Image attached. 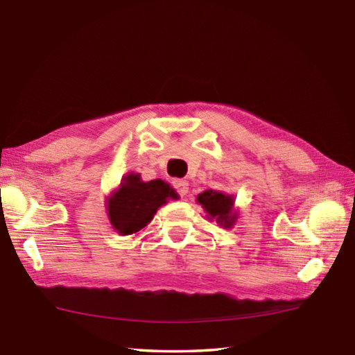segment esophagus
Returning a JSON list of instances; mask_svg holds the SVG:
<instances>
[{"mask_svg":"<svg viewBox=\"0 0 355 355\" xmlns=\"http://www.w3.org/2000/svg\"><path fill=\"white\" fill-rule=\"evenodd\" d=\"M173 187H175L180 196H186V193L189 192V183H187L186 180H175V182H173Z\"/></svg>","mask_w":355,"mask_h":355,"instance_id":"1","label":"esophagus"}]
</instances>
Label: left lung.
<instances>
[{
  "mask_svg": "<svg viewBox=\"0 0 355 355\" xmlns=\"http://www.w3.org/2000/svg\"><path fill=\"white\" fill-rule=\"evenodd\" d=\"M197 203L201 205L207 218L215 220L218 226L229 229L239 220V212L235 211V198L226 192L207 189L197 196Z\"/></svg>",
  "mask_w": 355,
  "mask_h": 355,
  "instance_id": "1",
  "label": "left lung"
}]
</instances>
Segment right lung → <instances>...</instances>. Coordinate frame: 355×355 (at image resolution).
Here are the masks:
<instances>
[{"label": "right lung", "instance_id": "add662e5", "mask_svg": "<svg viewBox=\"0 0 355 355\" xmlns=\"http://www.w3.org/2000/svg\"><path fill=\"white\" fill-rule=\"evenodd\" d=\"M177 200L178 193L163 180L143 182L140 173L130 172L106 198V212L110 225L120 235L143 231L154 218L158 207Z\"/></svg>", "mask_w": 355, "mask_h": 355}]
</instances>
